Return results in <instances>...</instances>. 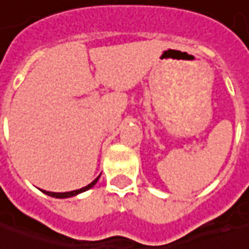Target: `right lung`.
Masks as SVG:
<instances>
[{"label": "right lung", "mask_w": 249, "mask_h": 249, "mask_svg": "<svg viewBox=\"0 0 249 249\" xmlns=\"http://www.w3.org/2000/svg\"><path fill=\"white\" fill-rule=\"evenodd\" d=\"M101 176V175H100ZM100 176L98 178H95L93 182L90 183V184H87L86 187H81V189H77V190H73V192H66V193H54V192H46V190H42L45 195H48V196H51V197H56V198H67V197H73V196H77V195H80L83 192H86V190H89V189H91L93 186H94L97 180L100 179Z\"/></svg>", "instance_id": "right-lung-1"}]
</instances>
